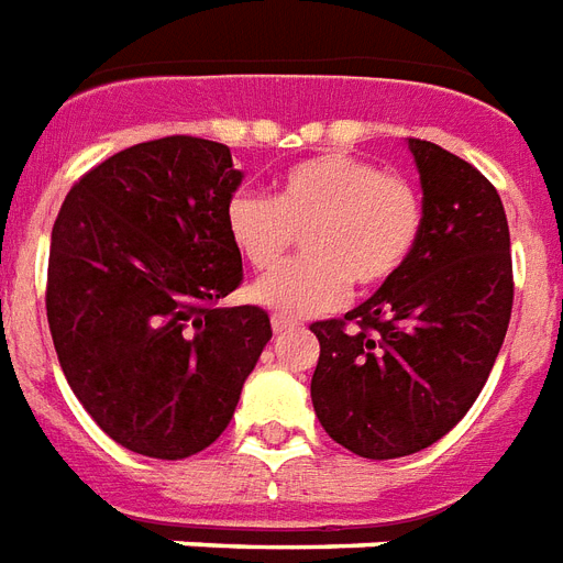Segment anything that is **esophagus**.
<instances>
[{"instance_id": "34e87169", "label": "esophagus", "mask_w": 563, "mask_h": 563, "mask_svg": "<svg viewBox=\"0 0 563 563\" xmlns=\"http://www.w3.org/2000/svg\"><path fill=\"white\" fill-rule=\"evenodd\" d=\"M272 327H274V333L280 335V333H289V330H295V327H298V321H291V318H286V316H272Z\"/></svg>"}]
</instances>
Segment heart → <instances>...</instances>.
Segmentation results:
<instances>
[{
  "label": "heart",
  "instance_id": "heart-1",
  "mask_svg": "<svg viewBox=\"0 0 563 563\" xmlns=\"http://www.w3.org/2000/svg\"><path fill=\"white\" fill-rule=\"evenodd\" d=\"M230 245L254 272H272L303 239L298 263L251 286V298L289 318L339 307L406 268L423 236V198L400 175L353 154H321L283 172L274 198L242 189L224 207Z\"/></svg>",
  "mask_w": 563,
  "mask_h": 563
}]
</instances>
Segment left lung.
<instances>
[{
	"instance_id": "8db88e82",
	"label": "left lung",
	"mask_w": 563,
	"mask_h": 563,
	"mask_svg": "<svg viewBox=\"0 0 563 563\" xmlns=\"http://www.w3.org/2000/svg\"><path fill=\"white\" fill-rule=\"evenodd\" d=\"M409 152L423 189L420 245L365 303L312 324L318 420L335 444L379 462L435 444L467 415L515 303L494 184L435 143L409 140Z\"/></svg>"
}]
</instances>
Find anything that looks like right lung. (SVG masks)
Instances as JSON below:
<instances>
[{
  "mask_svg": "<svg viewBox=\"0 0 563 563\" xmlns=\"http://www.w3.org/2000/svg\"><path fill=\"white\" fill-rule=\"evenodd\" d=\"M239 184L228 145L163 136L87 172L52 228L46 316L66 383L148 459L207 450L272 339L265 309L219 307L242 283L224 228Z\"/></svg>",
  "mask_w": 563,
  "mask_h": 563,
  "instance_id": "add662e5",
  "label": "right lung"
}]
</instances>
